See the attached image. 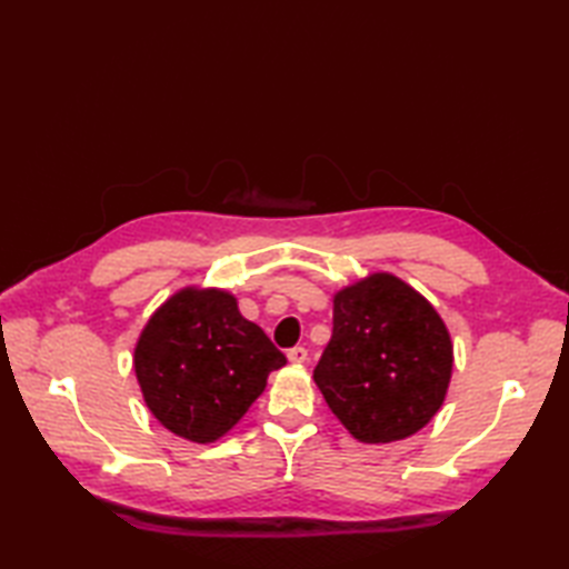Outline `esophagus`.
<instances>
[{
	"instance_id": "obj_1",
	"label": "esophagus",
	"mask_w": 569,
	"mask_h": 569,
	"mask_svg": "<svg viewBox=\"0 0 569 569\" xmlns=\"http://www.w3.org/2000/svg\"><path fill=\"white\" fill-rule=\"evenodd\" d=\"M288 361H291V365H306L308 361V349L306 347H293V349H288Z\"/></svg>"
}]
</instances>
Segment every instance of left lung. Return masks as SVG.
Wrapping results in <instances>:
<instances>
[{
    "instance_id": "8db88e82",
    "label": "left lung",
    "mask_w": 569,
    "mask_h": 569,
    "mask_svg": "<svg viewBox=\"0 0 569 569\" xmlns=\"http://www.w3.org/2000/svg\"><path fill=\"white\" fill-rule=\"evenodd\" d=\"M332 340L312 379L332 413L367 445L406 440L438 413L452 377L442 318L393 273L335 293Z\"/></svg>"
}]
</instances>
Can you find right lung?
I'll list each match as a JSON object with an SVG mask.
<instances>
[{"label": "right lung", "instance_id": "1", "mask_svg": "<svg viewBox=\"0 0 569 569\" xmlns=\"http://www.w3.org/2000/svg\"><path fill=\"white\" fill-rule=\"evenodd\" d=\"M283 365V352L220 288L173 293L134 347L137 381L153 418L198 445L232 430Z\"/></svg>", "mask_w": 569, "mask_h": 569}]
</instances>
